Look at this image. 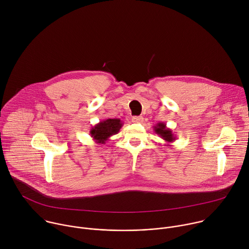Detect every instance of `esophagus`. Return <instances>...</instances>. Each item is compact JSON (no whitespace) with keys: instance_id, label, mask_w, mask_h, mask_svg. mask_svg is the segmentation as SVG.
Segmentation results:
<instances>
[{"instance_id":"esophagus-1","label":"esophagus","mask_w":249,"mask_h":249,"mask_svg":"<svg viewBox=\"0 0 249 249\" xmlns=\"http://www.w3.org/2000/svg\"><path fill=\"white\" fill-rule=\"evenodd\" d=\"M143 120H144V118L142 116H133L132 117V122L133 123H142V122H143Z\"/></svg>"}]
</instances>
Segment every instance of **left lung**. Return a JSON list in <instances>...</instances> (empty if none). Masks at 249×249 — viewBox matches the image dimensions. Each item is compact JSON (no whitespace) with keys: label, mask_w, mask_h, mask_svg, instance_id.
Masks as SVG:
<instances>
[{"label":"left lung","mask_w":249,"mask_h":249,"mask_svg":"<svg viewBox=\"0 0 249 249\" xmlns=\"http://www.w3.org/2000/svg\"><path fill=\"white\" fill-rule=\"evenodd\" d=\"M154 131L166 142V146H170L169 144L174 142L176 139V136L172 133L171 129L167 128L166 124L163 122H159L156 126H154Z\"/></svg>","instance_id":"8db88e82"}]
</instances>
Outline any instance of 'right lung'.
Returning <instances> with one entry per match:
<instances>
[{
    "label": "right lung",
    "mask_w": 249,
    "mask_h": 249,
    "mask_svg": "<svg viewBox=\"0 0 249 249\" xmlns=\"http://www.w3.org/2000/svg\"><path fill=\"white\" fill-rule=\"evenodd\" d=\"M123 126L119 118H107L95 124L89 131L90 137L96 144H105L109 138L117 134Z\"/></svg>",
    "instance_id": "right-lung-1"
}]
</instances>
